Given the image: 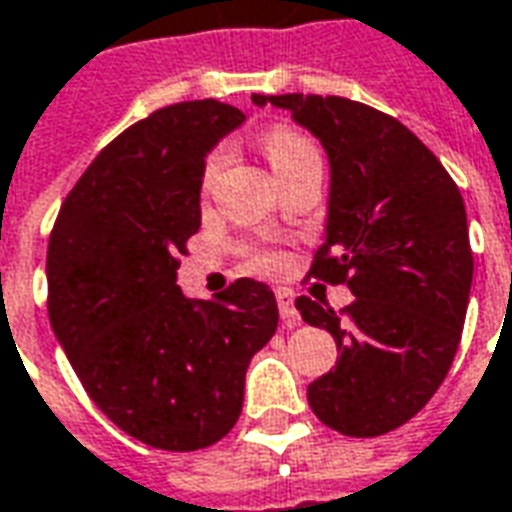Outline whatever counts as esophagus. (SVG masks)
I'll list each match as a JSON object with an SVG mask.
<instances>
[{
    "label": "esophagus",
    "mask_w": 512,
    "mask_h": 512,
    "mask_svg": "<svg viewBox=\"0 0 512 512\" xmlns=\"http://www.w3.org/2000/svg\"><path fill=\"white\" fill-rule=\"evenodd\" d=\"M277 304H279V315H282V321H285V326H299L301 318H299V310H296V304H293V293L285 288L277 290Z\"/></svg>",
    "instance_id": "esophagus-1"
}]
</instances>
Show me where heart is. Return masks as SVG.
<instances>
[{
  "label": "heart",
  "mask_w": 512,
  "mask_h": 512,
  "mask_svg": "<svg viewBox=\"0 0 512 512\" xmlns=\"http://www.w3.org/2000/svg\"><path fill=\"white\" fill-rule=\"evenodd\" d=\"M260 145H263V153H266L268 164L277 172L279 180L288 178L290 172H296V169L304 167V164L321 161V150H318V145L312 142L310 136L301 134V131H296V128L290 126H277L271 128V131H266ZM224 158H227L224 147H216L213 153H208L205 167H202V178H205V183H211V180L216 178V172L224 167ZM249 263H252V268H257V271H274V268L279 266V257L271 255V252H249Z\"/></svg>",
  "instance_id": "1"
}]
</instances>
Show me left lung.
Instances as JSON below:
<instances>
[{
    "label": "left lung",
    "instance_id": "1",
    "mask_svg": "<svg viewBox=\"0 0 512 512\" xmlns=\"http://www.w3.org/2000/svg\"><path fill=\"white\" fill-rule=\"evenodd\" d=\"M290 109L332 167L326 241L310 277L348 285L334 312L296 299L301 318L337 343V365L307 386L315 417L370 439L425 408L450 370L472 288L463 197L450 172L400 120L340 95H252Z\"/></svg>",
    "mask_w": 512,
    "mask_h": 512
}]
</instances>
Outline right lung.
I'll list each match as a JSON object with an SVG mask.
<instances>
[{
  "label": "right lung",
  "instance_id": "obj_1",
  "mask_svg": "<svg viewBox=\"0 0 512 512\" xmlns=\"http://www.w3.org/2000/svg\"><path fill=\"white\" fill-rule=\"evenodd\" d=\"M241 123V109L213 98L156 109L95 156L51 230V329L95 406L156 450L224 439L246 367L277 332L263 282L235 279L211 301L175 285L200 230L205 153Z\"/></svg>",
  "mask_w": 512,
  "mask_h": 512
}]
</instances>
